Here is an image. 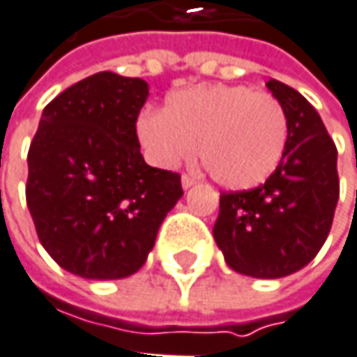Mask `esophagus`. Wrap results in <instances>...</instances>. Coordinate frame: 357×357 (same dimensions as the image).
<instances>
[{
  "mask_svg": "<svg viewBox=\"0 0 357 357\" xmlns=\"http://www.w3.org/2000/svg\"><path fill=\"white\" fill-rule=\"evenodd\" d=\"M194 183H196V178H194V176H188V174H183V176H181V185H183V190L192 188Z\"/></svg>",
  "mask_w": 357,
  "mask_h": 357,
  "instance_id": "34e87169",
  "label": "esophagus"
}]
</instances>
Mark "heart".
Returning <instances> with one entry per match:
<instances>
[{
	"instance_id": "heart-1",
	"label": "heart",
	"mask_w": 357,
	"mask_h": 357,
	"mask_svg": "<svg viewBox=\"0 0 357 357\" xmlns=\"http://www.w3.org/2000/svg\"><path fill=\"white\" fill-rule=\"evenodd\" d=\"M137 135L153 163L176 167L196 153L206 174L229 190H249L278 169L288 143L280 100L249 85L179 89L165 110H146Z\"/></svg>"
}]
</instances>
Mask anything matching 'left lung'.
Listing matches in <instances>:
<instances>
[{
  "label": "left lung",
  "instance_id": "left-lung-1",
  "mask_svg": "<svg viewBox=\"0 0 357 357\" xmlns=\"http://www.w3.org/2000/svg\"><path fill=\"white\" fill-rule=\"evenodd\" d=\"M288 116V143L274 174L253 190L222 192L214 241L235 272L284 278L323 247L340 200L337 146L294 87L266 83Z\"/></svg>",
  "mask_w": 357,
  "mask_h": 357
}]
</instances>
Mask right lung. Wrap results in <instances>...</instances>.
Returning a JSON list of instances; mask_svg holds the SVG:
<instances>
[{"mask_svg":"<svg viewBox=\"0 0 357 357\" xmlns=\"http://www.w3.org/2000/svg\"><path fill=\"white\" fill-rule=\"evenodd\" d=\"M149 85L89 75L45 108L28 151L26 204L50 257L87 280L143 268L157 231L183 196L176 172L146 165L137 120Z\"/></svg>","mask_w":357,"mask_h":357,"instance_id":"add662e5","label":"right lung"}]
</instances>
